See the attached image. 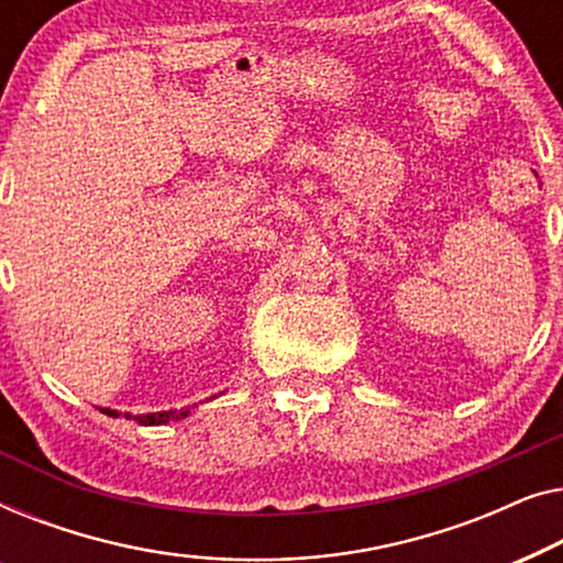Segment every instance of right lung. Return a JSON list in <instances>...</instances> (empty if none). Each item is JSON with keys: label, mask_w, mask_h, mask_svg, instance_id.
Wrapping results in <instances>:
<instances>
[{"label": "right lung", "mask_w": 563, "mask_h": 563, "mask_svg": "<svg viewBox=\"0 0 563 563\" xmlns=\"http://www.w3.org/2000/svg\"><path fill=\"white\" fill-rule=\"evenodd\" d=\"M104 415H110V418H120L118 410H102ZM189 410H172V412H148V415H137V426H161V422H168V420H181L187 418Z\"/></svg>", "instance_id": "obj_1"}]
</instances>
